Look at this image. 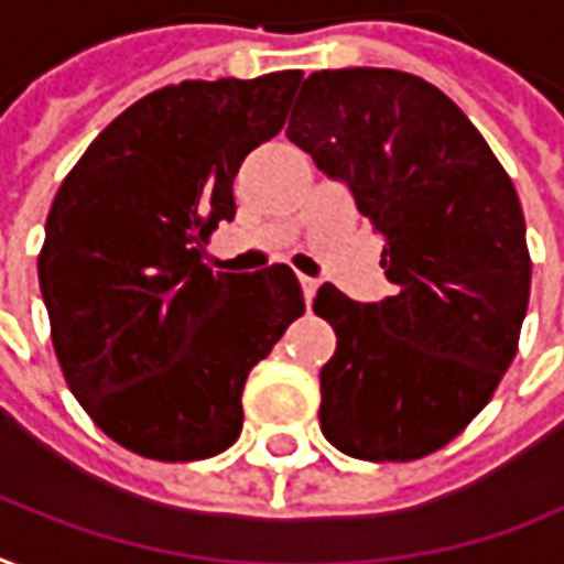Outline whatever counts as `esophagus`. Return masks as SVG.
Wrapping results in <instances>:
<instances>
[{"label":"esophagus","instance_id":"1","mask_svg":"<svg viewBox=\"0 0 564 564\" xmlns=\"http://www.w3.org/2000/svg\"><path fill=\"white\" fill-rule=\"evenodd\" d=\"M300 283H302V293H305V302L312 305L315 293H318V278H300Z\"/></svg>","mask_w":564,"mask_h":564}]
</instances>
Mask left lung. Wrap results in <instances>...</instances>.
I'll use <instances>...</instances> for the list:
<instances>
[{
  "label": "left lung",
  "mask_w": 564,
  "mask_h": 564,
  "mask_svg": "<svg viewBox=\"0 0 564 564\" xmlns=\"http://www.w3.org/2000/svg\"><path fill=\"white\" fill-rule=\"evenodd\" d=\"M286 137L352 193L397 286L380 302L318 290L312 308L337 334L321 431L365 462L427 456L514 359L531 296L518 193L465 111L405 70H315Z\"/></svg>",
  "instance_id": "left-lung-1"
}]
</instances>
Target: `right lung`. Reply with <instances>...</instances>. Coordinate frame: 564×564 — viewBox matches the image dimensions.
Listing matches in <instances>:
<instances>
[{"mask_svg": "<svg viewBox=\"0 0 564 564\" xmlns=\"http://www.w3.org/2000/svg\"><path fill=\"white\" fill-rule=\"evenodd\" d=\"M300 70L155 89L70 167L46 218L40 293L70 393L115 443L159 462L224 453L243 387L305 312L286 264L224 274L208 234L234 177L281 133Z\"/></svg>", "mask_w": 564, "mask_h": 564, "instance_id": "obj_1", "label": "right lung"}]
</instances>
